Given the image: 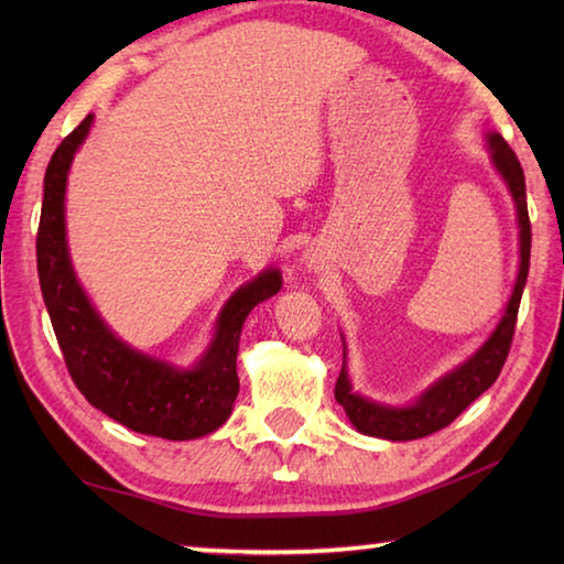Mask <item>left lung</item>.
Returning a JSON list of instances; mask_svg holds the SVG:
<instances>
[{
    "label": "left lung",
    "mask_w": 564,
    "mask_h": 564,
    "mask_svg": "<svg viewBox=\"0 0 564 564\" xmlns=\"http://www.w3.org/2000/svg\"><path fill=\"white\" fill-rule=\"evenodd\" d=\"M488 144L492 164L500 171V176L505 178V184H508L514 198L520 224V271L508 301V308H505V316L498 323V328L492 330V336L477 348L475 356H470L463 366H457L451 373L437 380V383H433L415 403L403 408L380 405L373 403V400L352 393L346 366H343L336 383V400L346 410V415L356 425V431L362 435L386 437V441H417V437L443 431L475 398H480L498 380L505 360H508L514 323H518L522 289L530 271L532 228L528 216V196H524V174L518 156H514V151L508 147V141L500 133H488ZM343 358H346V352H343Z\"/></svg>",
    "instance_id": "8db88e82"
}]
</instances>
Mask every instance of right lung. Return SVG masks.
Here are the masks:
<instances>
[{
  "label": "right lung",
  "instance_id": "obj_1",
  "mask_svg": "<svg viewBox=\"0 0 564 564\" xmlns=\"http://www.w3.org/2000/svg\"><path fill=\"white\" fill-rule=\"evenodd\" d=\"M91 121L94 113L62 141L44 174L36 269L52 328L72 380L94 408L137 433L194 441L218 431L231 415L243 321L256 305L281 291V273L263 271L228 299L216 321L212 346L194 368H174L113 336L76 281L66 248V176Z\"/></svg>",
  "mask_w": 564,
  "mask_h": 564
}]
</instances>
